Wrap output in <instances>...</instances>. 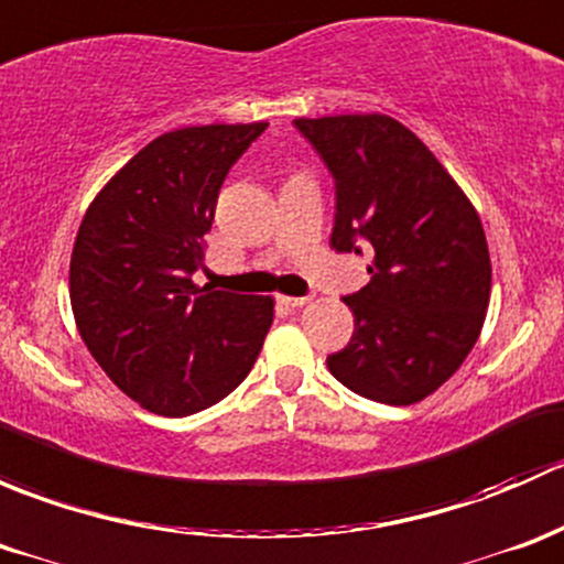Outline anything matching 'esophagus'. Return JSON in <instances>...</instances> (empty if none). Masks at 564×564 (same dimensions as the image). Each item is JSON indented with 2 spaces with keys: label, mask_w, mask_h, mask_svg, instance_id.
<instances>
[{
  "label": "esophagus",
  "mask_w": 564,
  "mask_h": 564,
  "mask_svg": "<svg viewBox=\"0 0 564 564\" xmlns=\"http://www.w3.org/2000/svg\"><path fill=\"white\" fill-rule=\"evenodd\" d=\"M278 300H281L283 305H289V308H303V305L308 303V297H286V294H281Z\"/></svg>",
  "instance_id": "obj_1"
}]
</instances>
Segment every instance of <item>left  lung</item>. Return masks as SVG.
<instances>
[{
	"instance_id": "left-lung-1",
	"label": "left lung",
	"mask_w": 564,
	"mask_h": 564,
	"mask_svg": "<svg viewBox=\"0 0 564 564\" xmlns=\"http://www.w3.org/2000/svg\"><path fill=\"white\" fill-rule=\"evenodd\" d=\"M335 176L329 246L373 253L371 281L327 368L357 395L409 406L440 390L480 338L491 256L480 215L434 152L388 113L294 119Z\"/></svg>"
}]
</instances>
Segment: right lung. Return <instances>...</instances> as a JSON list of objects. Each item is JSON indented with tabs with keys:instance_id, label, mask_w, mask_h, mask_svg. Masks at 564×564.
<instances>
[{
	"instance_id": "obj_1",
	"label": "right lung",
	"mask_w": 564,
	"mask_h": 564,
	"mask_svg": "<svg viewBox=\"0 0 564 564\" xmlns=\"http://www.w3.org/2000/svg\"><path fill=\"white\" fill-rule=\"evenodd\" d=\"M267 122L158 135L93 198L70 256V305L89 355L139 406L185 417L253 368L272 297L196 286L231 163Z\"/></svg>"
}]
</instances>
